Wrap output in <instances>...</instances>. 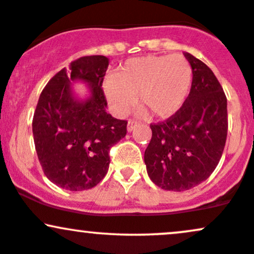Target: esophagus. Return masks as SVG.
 Returning a JSON list of instances; mask_svg holds the SVG:
<instances>
[{"label": "esophagus", "instance_id": "esophagus-1", "mask_svg": "<svg viewBox=\"0 0 254 254\" xmlns=\"http://www.w3.org/2000/svg\"><path fill=\"white\" fill-rule=\"evenodd\" d=\"M137 124H138V123H137L136 121H133V119H130V121L127 122V131L131 132V131H132L137 127Z\"/></svg>", "mask_w": 254, "mask_h": 254}]
</instances>
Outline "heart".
Instances as JSON below:
<instances>
[{
  "label": "heart",
  "instance_id": "obj_1",
  "mask_svg": "<svg viewBox=\"0 0 254 254\" xmlns=\"http://www.w3.org/2000/svg\"><path fill=\"white\" fill-rule=\"evenodd\" d=\"M191 64L183 55H160L131 58L103 82L110 107L125 116L136 104L138 94L142 112L151 111L157 118H170L179 112L192 86Z\"/></svg>",
  "mask_w": 254,
  "mask_h": 254
}]
</instances>
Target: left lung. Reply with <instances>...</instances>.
<instances>
[{
    "label": "left lung",
    "mask_w": 254,
    "mask_h": 254,
    "mask_svg": "<svg viewBox=\"0 0 254 254\" xmlns=\"http://www.w3.org/2000/svg\"><path fill=\"white\" fill-rule=\"evenodd\" d=\"M190 94L179 112L151 124L144 151L148 176L167 191H186L208 179L222 156L228 131L227 98L214 72L191 54Z\"/></svg>",
    "instance_id": "obj_1"
}]
</instances>
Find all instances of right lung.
I'll return each mask as SVG.
<instances>
[{
	"mask_svg": "<svg viewBox=\"0 0 254 254\" xmlns=\"http://www.w3.org/2000/svg\"><path fill=\"white\" fill-rule=\"evenodd\" d=\"M109 66L105 56H84L49 81L33 116L34 145L48 179L60 188L83 191L106 176L110 148L127 135V121L106 112L101 89ZM83 82L90 95L80 99L71 86Z\"/></svg>",
	"mask_w": 254,
	"mask_h": 254,
	"instance_id": "1",
	"label": "right lung"
}]
</instances>
